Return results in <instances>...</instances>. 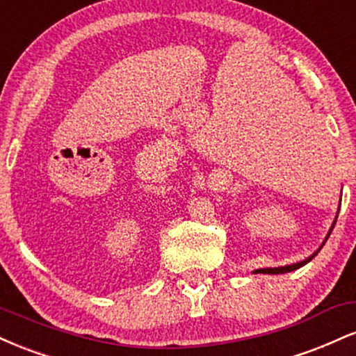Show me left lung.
<instances>
[{"mask_svg":"<svg viewBox=\"0 0 356 356\" xmlns=\"http://www.w3.org/2000/svg\"><path fill=\"white\" fill-rule=\"evenodd\" d=\"M334 222H337V220H334ZM334 222H333V226H332V229H330V232H328V236H326V239L330 238V234H332V231H333V227H334ZM326 239H325V243H326ZM323 243V244H325ZM321 244V246H323ZM318 254V251L314 252V254L312 256V257H314ZM312 257H308V259L306 261H301V263H296V264H289V266H281V268H268V269H257V273H266V275H283V273H289V271H295V269H298V268H301V266H305L306 263H308V261H312Z\"/></svg>","mask_w":356,"mask_h":356,"instance_id":"8db88e82","label":"left lung"}]
</instances>
